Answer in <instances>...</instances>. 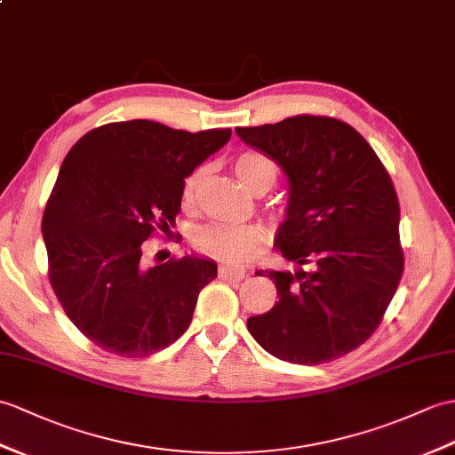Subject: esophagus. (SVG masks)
<instances>
[{"label": "esophagus", "instance_id": "obj_1", "mask_svg": "<svg viewBox=\"0 0 455 455\" xmlns=\"http://www.w3.org/2000/svg\"><path fill=\"white\" fill-rule=\"evenodd\" d=\"M219 277L225 281H242L246 277V269L240 266H219Z\"/></svg>", "mask_w": 455, "mask_h": 455}]
</instances>
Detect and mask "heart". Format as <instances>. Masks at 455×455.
I'll list each match as a JSON object with an SVG mask.
<instances>
[{"instance_id":"b5f03b06","label":"heart","mask_w":455,"mask_h":455,"mask_svg":"<svg viewBox=\"0 0 455 455\" xmlns=\"http://www.w3.org/2000/svg\"><path fill=\"white\" fill-rule=\"evenodd\" d=\"M235 172L240 178V182L248 189L256 188H271L277 178V168L273 161L266 155L256 151H244L240 153L235 161ZM204 171L197 168L186 178L184 182V199L189 202L194 197L196 189L202 180ZM263 242L261 228L253 225H232V223H209L205 227H199L194 232V244L202 250L207 256H213L217 259L230 261V263H242L253 258Z\"/></svg>"}]
</instances>
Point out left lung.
Listing matches in <instances>:
<instances>
[{"instance_id":"left-lung-1","label":"left lung","mask_w":455,"mask_h":455,"mask_svg":"<svg viewBox=\"0 0 455 455\" xmlns=\"http://www.w3.org/2000/svg\"><path fill=\"white\" fill-rule=\"evenodd\" d=\"M236 135L289 180L275 244L297 267L266 271L279 300L248 318V331L292 364L351 353L382 322L403 273L392 178L361 133L327 116H292Z\"/></svg>"}]
</instances>
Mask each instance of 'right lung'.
Returning a JSON list of instances; mask_svg holds the SVG:
<instances>
[{
  "label": "right lung",
  "mask_w": 455,
  "mask_h": 455,
  "mask_svg": "<svg viewBox=\"0 0 455 455\" xmlns=\"http://www.w3.org/2000/svg\"><path fill=\"white\" fill-rule=\"evenodd\" d=\"M230 135L114 122L63 158L42 219L50 283L68 318L104 351L149 356L188 330L217 263L184 256L147 267L143 242L155 227L171 230L184 178Z\"/></svg>",
  "instance_id": "right-lung-1"
}]
</instances>
